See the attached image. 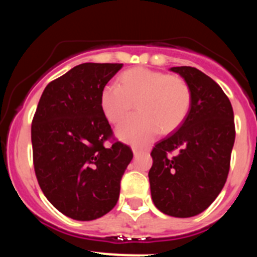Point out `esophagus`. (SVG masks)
<instances>
[{
    "label": "esophagus",
    "instance_id": "1",
    "mask_svg": "<svg viewBox=\"0 0 257 257\" xmlns=\"http://www.w3.org/2000/svg\"><path fill=\"white\" fill-rule=\"evenodd\" d=\"M133 153H134V157L137 158L139 155H141V151L140 150H137V149H133Z\"/></svg>",
    "mask_w": 257,
    "mask_h": 257
}]
</instances>
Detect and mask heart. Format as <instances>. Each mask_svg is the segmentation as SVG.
<instances>
[{
  "label": "heart",
  "instance_id": "heart-1",
  "mask_svg": "<svg viewBox=\"0 0 257 257\" xmlns=\"http://www.w3.org/2000/svg\"><path fill=\"white\" fill-rule=\"evenodd\" d=\"M135 102L139 113L117 126L120 140L135 146H145L159 129H176L190 110L191 91L184 79L163 72L134 67L120 75L119 84L106 83L100 93V108L110 123H118Z\"/></svg>",
  "mask_w": 257,
  "mask_h": 257
}]
</instances>
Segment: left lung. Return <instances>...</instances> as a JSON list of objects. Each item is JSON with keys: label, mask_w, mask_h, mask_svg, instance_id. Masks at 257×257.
<instances>
[{"label": "left lung", "mask_w": 257, "mask_h": 257, "mask_svg": "<svg viewBox=\"0 0 257 257\" xmlns=\"http://www.w3.org/2000/svg\"><path fill=\"white\" fill-rule=\"evenodd\" d=\"M185 79L191 105L182 124L153 147L149 172L153 204L174 217L204 211L225 186L234 145V116L214 79L191 66L170 67ZM177 151L173 158L169 152Z\"/></svg>", "instance_id": "left-lung-1"}]
</instances>
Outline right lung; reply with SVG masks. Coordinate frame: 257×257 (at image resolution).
<instances>
[{"instance_id":"add662e5","label":"right lung","mask_w":257,"mask_h":257,"mask_svg":"<svg viewBox=\"0 0 257 257\" xmlns=\"http://www.w3.org/2000/svg\"><path fill=\"white\" fill-rule=\"evenodd\" d=\"M123 64L77 65L44 88L31 125L34 166L41 190L60 213L91 221L113 209L131 147L114 143L100 108L102 87Z\"/></svg>"}]
</instances>
